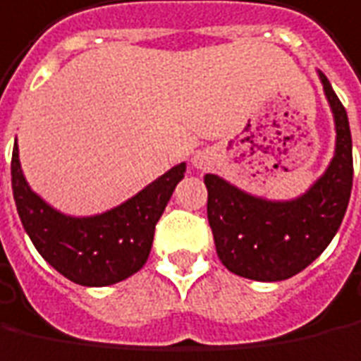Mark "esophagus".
<instances>
[{
    "mask_svg": "<svg viewBox=\"0 0 361 361\" xmlns=\"http://www.w3.org/2000/svg\"><path fill=\"white\" fill-rule=\"evenodd\" d=\"M192 163H195L196 169H204L208 165V155L206 153H196L195 159H192Z\"/></svg>",
    "mask_w": 361,
    "mask_h": 361,
    "instance_id": "esophagus-1",
    "label": "esophagus"
}]
</instances>
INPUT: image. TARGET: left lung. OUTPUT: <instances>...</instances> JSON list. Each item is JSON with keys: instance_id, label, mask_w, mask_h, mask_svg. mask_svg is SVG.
Returning a JSON list of instances; mask_svg holds the SVG:
<instances>
[{"instance_id": "8db88e82", "label": "left lung", "mask_w": 361, "mask_h": 361, "mask_svg": "<svg viewBox=\"0 0 361 361\" xmlns=\"http://www.w3.org/2000/svg\"><path fill=\"white\" fill-rule=\"evenodd\" d=\"M317 72L332 109L336 147L309 190L290 200H267L222 176H204L218 257L226 269L245 279L271 283L300 273L326 250L346 214L354 178L350 123L332 84Z\"/></svg>"}]
</instances>
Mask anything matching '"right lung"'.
<instances>
[{
	"label": "right lung",
	"mask_w": 361,
	"mask_h": 361,
	"mask_svg": "<svg viewBox=\"0 0 361 361\" xmlns=\"http://www.w3.org/2000/svg\"><path fill=\"white\" fill-rule=\"evenodd\" d=\"M185 171L186 163H178L111 210L68 216L44 202L29 186L15 139L11 186L25 232L43 259L72 283L108 287L145 265L157 222L175 186L185 178Z\"/></svg>",
	"instance_id": "add662e5"
}]
</instances>
